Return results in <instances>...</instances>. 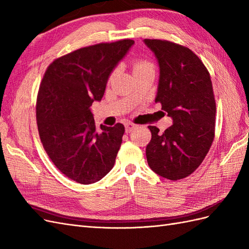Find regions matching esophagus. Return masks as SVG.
<instances>
[{"label":"esophagus","mask_w":249,"mask_h":249,"mask_svg":"<svg viewBox=\"0 0 249 249\" xmlns=\"http://www.w3.org/2000/svg\"><path fill=\"white\" fill-rule=\"evenodd\" d=\"M125 132L126 133H130V132H132L134 129H135V127H136L137 125L136 124H133V123H125Z\"/></svg>","instance_id":"1"}]
</instances>
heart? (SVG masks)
<instances>
[{
    "instance_id": "obj_1",
    "label": "heart",
    "mask_w": 249,
    "mask_h": 249,
    "mask_svg": "<svg viewBox=\"0 0 249 249\" xmlns=\"http://www.w3.org/2000/svg\"><path fill=\"white\" fill-rule=\"evenodd\" d=\"M149 69H153L154 70V64L148 61V60L145 59H137V60H134L132 62V70H133V73H137L139 71H145V70H149ZM115 71H113L110 74V79L114 76Z\"/></svg>"
}]
</instances>
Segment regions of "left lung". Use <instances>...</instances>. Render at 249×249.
Returning <instances> with one entry per match:
<instances>
[{
    "label": "left lung",
    "instance_id": "left-lung-1",
    "mask_svg": "<svg viewBox=\"0 0 249 249\" xmlns=\"http://www.w3.org/2000/svg\"><path fill=\"white\" fill-rule=\"evenodd\" d=\"M160 66L156 103L172 117L163 133L149 125L146 145L149 167L165 178L178 180L198 168L215 137L216 102L210 72L201 60L184 46L144 39Z\"/></svg>",
    "mask_w": 249,
    "mask_h": 249
}]
</instances>
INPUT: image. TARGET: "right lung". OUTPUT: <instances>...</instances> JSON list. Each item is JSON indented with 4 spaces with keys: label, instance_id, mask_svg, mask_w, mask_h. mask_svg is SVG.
Wrapping results in <instances>:
<instances>
[{
    "label": "right lung",
    "instance_id": "1",
    "mask_svg": "<svg viewBox=\"0 0 249 249\" xmlns=\"http://www.w3.org/2000/svg\"><path fill=\"white\" fill-rule=\"evenodd\" d=\"M133 44L122 39L81 48L44 72L36 100L39 137L55 166L74 182L95 183L114 166L124 126L97 129L90 106L102 100L111 71Z\"/></svg>",
    "mask_w": 249,
    "mask_h": 249
}]
</instances>
